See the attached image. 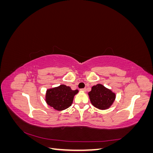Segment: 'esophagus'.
Here are the masks:
<instances>
[{"label": "esophagus", "mask_w": 153, "mask_h": 153, "mask_svg": "<svg viewBox=\"0 0 153 153\" xmlns=\"http://www.w3.org/2000/svg\"><path fill=\"white\" fill-rule=\"evenodd\" d=\"M80 90H81L82 91H83V92H85L86 90H87V89H86V88H84V89H81Z\"/></svg>", "instance_id": "34e87169"}]
</instances>
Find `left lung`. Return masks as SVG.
Returning a JSON list of instances; mask_svg holds the SVG:
<instances>
[{"mask_svg": "<svg viewBox=\"0 0 153 153\" xmlns=\"http://www.w3.org/2000/svg\"><path fill=\"white\" fill-rule=\"evenodd\" d=\"M89 95L92 105L101 110L108 108L115 98L114 92L101 84H97L92 87Z\"/></svg>", "mask_w": 153, "mask_h": 153, "instance_id": "1", "label": "left lung"}]
</instances>
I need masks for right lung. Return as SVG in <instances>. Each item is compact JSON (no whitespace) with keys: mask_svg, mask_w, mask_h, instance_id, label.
Wrapping results in <instances>:
<instances>
[{"mask_svg":"<svg viewBox=\"0 0 153 153\" xmlns=\"http://www.w3.org/2000/svg\"><path fill=\"white\" fill-rule=\"evenodd\" d=\"M78 91L72 90L69 86L61 85L48 89L46 94V101L48 105L57 110H63L69 107L73 103L74 96Z\"/></svg>","mask_w":153,"mask_h":153,"instance_id":"right-lung-1","label":"right lung"}]
</instances>
